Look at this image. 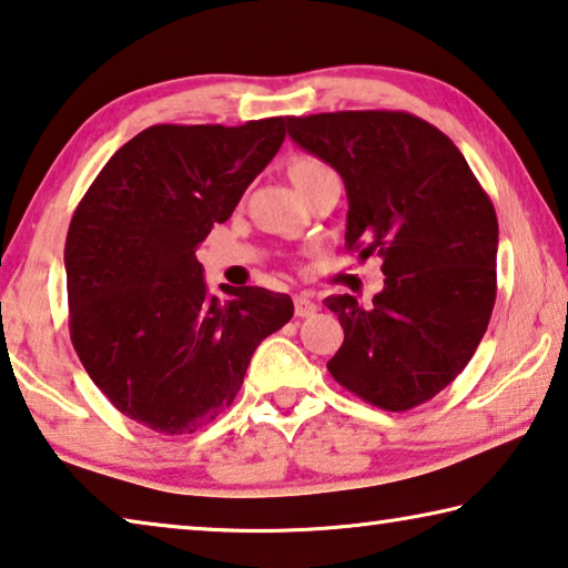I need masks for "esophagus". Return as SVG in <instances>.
Masks as SVG:
<instances>
[{"label":"esophagus","mask_w":568,"mask_h":568,"mask_svg":"<svg viewBox=\"0 0 568 568\" xmlns=\"http://www.w3.org/2000/svg\"><path fill=\"white\" fill-rule=\"evenodd\" d=\"M294 312L296 317H312L314 312H317V304H314L310 296H294Z\"/></svg>","instance_id":"obj_1"}]
</instances>
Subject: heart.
Returning a JSON list of instances; mask_svg holds the SVG:
<instances>
[{
	"mask_svg": "<svg viewBox=\"0 0 568 568\" xmlns=\"http://www.w3.org/2000/svg\"><path fill=\"white\" fill-rule=\"evenodd\" d=\"M322 171H329V169L322 161H317V158H312V155L296 158V161L290 165V175H292L294 183L302 181V179H310V175H317Z\"/></svg>",
	"mask_w": 568,
	"mask_h": 568,
	"instance_id": "1",
	"label": "heart"
}]
</instances>
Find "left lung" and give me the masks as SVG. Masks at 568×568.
<instances>
[{
  "label": "left lung",
  "mask_w": 568,
  "mask_h": 568,
  "mask_svg": "<svg viewBox=\"0 0 568 568\" xmlns=\"http://www.w3.org/2000/svg\"><path fill=\"white\" fill-rule=\"evenodd\" d=\"M286 128L345 181L347 248L383 256L372 306L324 300L345 329L329 375L389 413L427 403L468 365L494 312V203L450 138L403 110L286 118Z\"/></svg>",
  "instance_id": "8db88e82"
}]
</instances>
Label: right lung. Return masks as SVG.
I'll list each match as a JSON object with an SVG mask.
<instances>
[{"label":"right lung","mask_w":568,"mask_h":568,"mask_svg":"<svg viewBox=\"0 0 568 568\" xmlns=\"http://www.w3.org/2000/svg\"><path fill=\"white\" fill-rule=\"evenodd\" d=\"M284 135V118L151 125L110 158L74 209L64 244L70 339L130 420L196 433L234 403L262 339L292 320L290 294H209L196 258Z\"/></svg>","instance_id":"obj_1"}]
</instances>
